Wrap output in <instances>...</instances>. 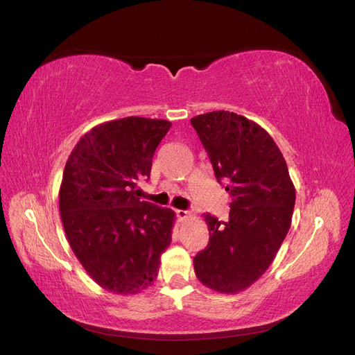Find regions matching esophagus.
I'll return each instance as SVG.
<instances>
[{
	"mask_svg": "<svg viewBox=\"0 0 355 355\" xmlns=\"http://www.w3.org/2000/svg\"><path fill=\"white\" fill-rule=\"evenodd\" d=\"M176 216L178 218L182 221V220H187L189 217V211H183V209H176Z\"/></svg>",
	"mask_w": 355,
	"mask_h": 355,
	"instance_id": "34e87169",
	"label": "esophagus"
}]
</instances>
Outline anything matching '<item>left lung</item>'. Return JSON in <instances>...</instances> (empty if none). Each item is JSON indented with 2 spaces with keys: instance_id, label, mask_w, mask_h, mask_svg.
Instances as JSON below:
<instances>
[{
  "instance_id": "8db88e82",
  "label": "left lung",
  "mask_w": 355,
  "mask_h": 355,
  "mask_svg": "<svg viewBox=\"0 0 355 355\" xmlns=\"http://www.w3.org/2000/svg\"><path fill=\"white\" fill-rule=\"evenodd\" d=\"M191 123L232 196L229 221L204 216L209 243L193 258L195 274L212 290L236 294L275 259L290 230L295 189L275 141L258 123L227 110Z\"/></svg>"
}]
</instances>
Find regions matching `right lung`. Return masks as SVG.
Listing matches in <instances>:
<instances>
[{
  "label": "right lung",
  "instance_id": "obj_1",
  "mask_svg": "<svg viewBox=\"0 0 355 355\" xmlns=\"http://www.w3.org/2000/svg\"><path fill=\"white\" fill-rule=\"evenodd\" d=\"M168 121L128 116L84 134L67 160L60 211L68 243L102 288L131 295L159 275L175 212L137 196Z\"/></svg>",
  "mask_w": 355,
  "mask_h": 355
}]
</instances>
